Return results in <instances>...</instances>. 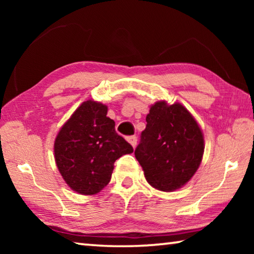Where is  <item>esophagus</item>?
Masks as SVG:
<instances>
[{"label":"esophagus","mask_w":254,"mask_h":254,"mask_svg":"<svg viewBox=\"0 0 254 254\" xmlns=\"http://www.w3.org/2000/svg\"><path fill=\"white\" fill-rule=\"evenodd\" d=\"M127 141H128V142H130V144L132 145L133 148H135L136 142H137V137H136L135 135H131V136H128V137H127Z\"/></svg>","instance_id":"1"}]
</instances>
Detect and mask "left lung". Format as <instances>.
Returning a JSON list of instances; mask_svg holds the SVG:
<instances>
[{
    "label": "left lung",
    "mask_w": 254,
    "mask_h": 254,
    "mask_svg": "<svg viewBox=\"0 0 254 254\" xmlns=\"http://www.w3.org/2000/svg\"><path fill=\"white\" fill-rule=\"evenodd\" d=\"M134 151L144 177L152 187L173 191L183 187L198 169L204 137L196 120L179 103L157 102L145 118Z\"/></svg>",
    "instance_id": "1"
}]
</instances>
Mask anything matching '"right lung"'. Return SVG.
<instances>
[{
	"label": "right lung",
	"mask_w": 254,
	"mask_h": 254,
	"mask_svg": "<svg viewBox=\"0 0 254 254\" xmlns=\"http://www.w3.org/2000/svg\"><path fill=\"white\" fill-rule=\"evenodd\" d=\"M107 106L86 101L60 128L55 160L64 180L81 195H94L110 183L114 162L132 153V145L115 131Z\"/></svg>",
	"instance_id": "right-lung-1"
}]
</instances>
